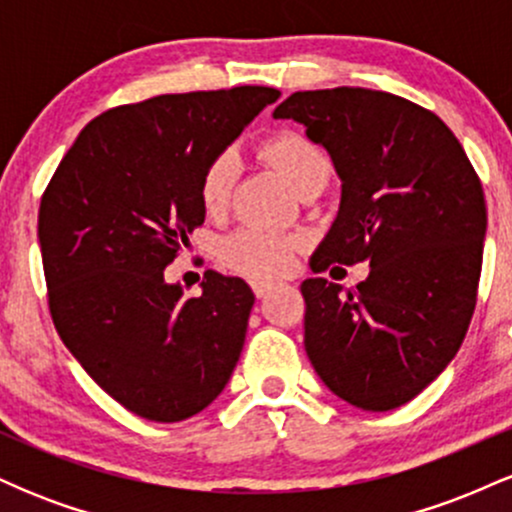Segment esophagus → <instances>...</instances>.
I'll return each mask as SVG.
<instances>
[{
	"label": "esophagus",
	"mask_w": 512,
	"mask_h": 512,
	"mask_svg": "<svg viewBox=\"0 0 512 512\" xmlns=\"http://www.w3.org/2000/svg\"><path fill=\"white\" fill-rule=\"evenodd\" d=\"M250 286H252V291H255L257 298H267L274 289V284H269V281H252Z\"/></svg>",
	"instance_id": "esophagus-1"
}]
</instances>
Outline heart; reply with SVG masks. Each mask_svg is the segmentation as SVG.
<instances>
[{"instance_id": "1", "label": "heart", "mask_w": 512, "mask_h": 512, "mask_svg": "<svg viewBox=\"0 0 512 512\" xmlns=\"http://www.w3.org/2000/svg\"><path fill=\"white\" fill-rule=\"evenodd\" d=\"M262 154L284 173L293 190L305 182L330 178V161L320 146L293 132H279L262 144ZM238 175V161L233 151H221L207 163L199 178V202L209 214H219L231 199L233 182ZM298 243L284 233L267 228H243L221 243V257L236 272L255 279H276L291 272Z\"/></svg>"}]
</instances>
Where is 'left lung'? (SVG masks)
Segmentation results:
<instances>
[{
    "label": "left lung",
    "instance_id": "left-lung-1",
    "mask_svg": "<svg viewBox=\"0 0 512 512\" xmlns=\"http://www.w3.org/2000/svg\"><path fill=\"white\" fill-rule=\"evenodd\" d=\"M274 117L303 125L342 180L310 269L370 264L354 291L303 281L305 354L351 407H402L443 373L472 320L486 238L481 182L448 125L392 93L298 91Z\"/></svg>",
    "mask_w": 512,
    "mask_h": 512
}]
</instances>
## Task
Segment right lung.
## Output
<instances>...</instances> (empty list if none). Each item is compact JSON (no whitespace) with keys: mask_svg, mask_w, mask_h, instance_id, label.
Here are the masks:
<instances>
[{"mask_svg":"<svg viewBox=\"0 0 512 512\" xmlns=\"http://www.w3.org/2000/svg\"><path fill=\"white\" fill-rule=\"evenodd\" d=\"M279 96L238 86L108 110L81 129L40 199L52 322L81 368L142 419H190L231 380L250 286L207 269L202 296L187 298L163 269L204 223L202 170Z\"/></svg>","mask_w":512,"mask_h":512,"instance_id":"add662e5","label":"right lung"}]
</instances>
